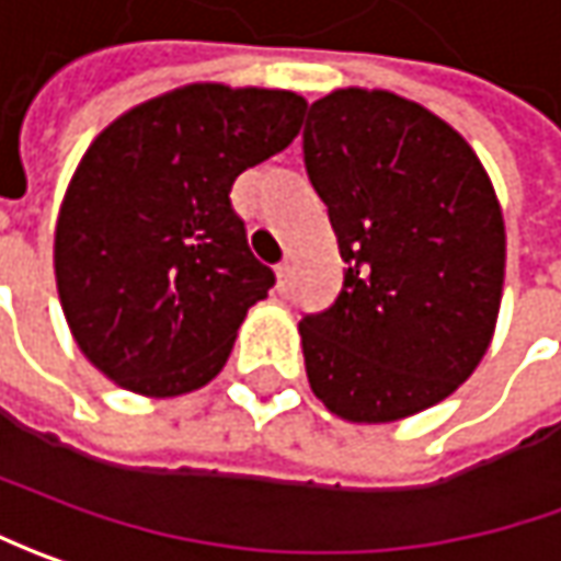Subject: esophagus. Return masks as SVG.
<instances>
[{
    "label": "esophagus",
    "mask_w": 561,
    "mask_h": 561,
    "mask_svg": "<svg viewBox=\"0 0 561 561\" xmlns=\"http://www.w3.org/2000/svg\"><path fill=\"white\" fill-rule=\"evenodd\" d=\"M276 279H279V288H285V285H288V279H291V263L282 261L279 266H276Z\"/></svg>",
    "instance_id": "34e87169"
}]
</instances>
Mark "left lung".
<instances>
[{
	"label": "left lung",
	"mask_w": 561,
	"mask_h": 561,
	"mask_svg": "<svg viewBox=\"0 0 561 561\" xmlns=\"http://www.w3.org/2000/svg\"><path fill=\"white\" fill-rule=\"evenodd\" d=\"M304 164L339 236L344 285L300 319L313 394L347 422H397L450 397L493 339L506 226L472 146L385 89L310 105Z\"/></svg>",
	"instance_id": "1"
}]
</instances>
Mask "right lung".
Listing matches in <instances>:
<instances>
[{
	"label": "right lung",
	"mask_w": 561,
	"mask_h": 561,
	"mask_svg": "<svg viewBox=\"0 0 561 561\" xmlns=\"http://www.w3.org/2000/svg\"><path fill=\"white\" fill-rule=\"evenodd\" d=\"M285 89L192 83L105 126L55 226V282L73 341L126 391L188 394L220 373L263 266L232 210L236 176L298 136Z\"/></svg>",
	"instance_id": "add662e5"
}]
</instances>
